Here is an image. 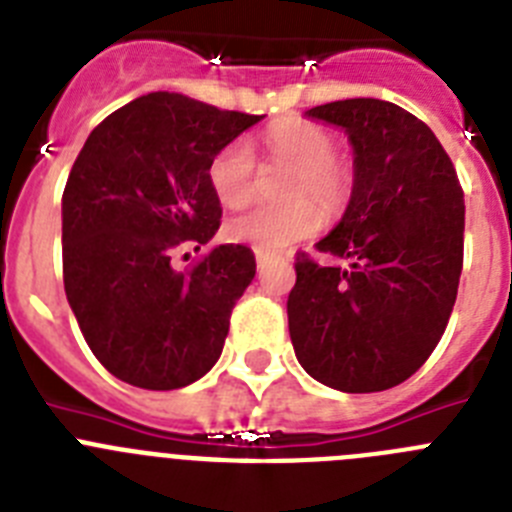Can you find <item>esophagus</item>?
Instances as JSON below:
<instances>
[{"label": "esophagus", "instance_id": "esophagus-1", "mask_svg": "<svg viewBox=\"0 0 512 512\" xmlns=\"http://www.w3.org/2000/svg\"><path fill=\"white\" fill-rule=\"evenodd\" d=\"M266 261H269V256L264 251H256V264H259V269H264Z\"/></svg>", "mask_w": 512, "mask_h": 512}]
</instances>
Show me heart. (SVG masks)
<instances>
[{"mask_svg": "<svg viewBox=\"0 0 512 512\" xmlns=\"http://www.w3.org/2000/svg\"><path fill=\"white\" fill-rule=\"evenodd\" d=\"M271 158L295 166L289 179L287 205H259L230 217L225 235L233 243L256 251L279 253L323 228V210L338 212L351 194V174L336 158V140L320 125L305 120H284L264 135ZM210 187L225 207H243L256 194V156L246 138L225 143L212 156ZM313 200L310 201L309 197Z\"/></svg>", "mask_w": 512, "mask_h": 512, "instance_id": "obj_1", "label": "heart"}]
</instances>
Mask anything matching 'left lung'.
Segmentation results:
<instances>
[{"mask_svg":"<svg viewBox=\"0 0 512 512\" xmlns=\"http://www.w3.org/2000/svg\"><path fill=\"white\" fill-rule=\"evenodd\" d=\"M307 117L346 130L354 189L318 251L297 253L289 336L297 361L341 392L413 377L441 341L464 264V192L433 130L384 99H341Z\"/></svg>","mask_w":512,"mask_h":512,"instance_id":"obj_1","label":"left lung"}]
</instances>
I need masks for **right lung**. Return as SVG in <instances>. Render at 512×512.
<instances>
[{
  "mask_svg": "<svg viewBox=\"0 0 512 512\" xmlns=\"http://www.w3.org/2000/svg\"><path fill=\"white\" fill-rule=\"evenodd\" d=\"M264 115L153 92L104 117L63 189V287L84 341L110 374L143 390H179L223 354L230 312L256 274L246 246H217L210 161ZM187 259V253H184Z\"/></svg>",
  "mask_w": 512,
  "mask_h": 512,
  "instance_id": "right-lung-1",
  "label": "right lung"
}]
</instances>
